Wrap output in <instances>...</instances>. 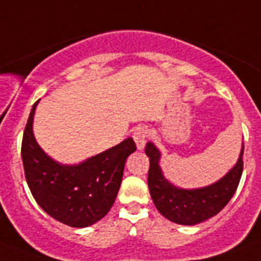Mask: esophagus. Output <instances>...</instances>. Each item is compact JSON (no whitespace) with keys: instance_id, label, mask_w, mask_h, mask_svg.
Returning a JSON list of instances; mask_svg holds the SVG:
<instances>
[{"instance_id":"obj_1","label":"esophagus","mask_w":261,"mask_h":261,"mask_svg":"<svg viewBox=\"0 0 261 261\" xmlns=\"http://www.w3.org/2000/svg\"><path fill=\"white\" fill-rule=\"evenodd\" d=\"M147 128L146 126H137V128L133 130V140H135L136 145H137L138 150H142L146 144V138H147Z\"/></svg>"}]
</instances>
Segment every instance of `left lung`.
Instances as JSON below:
<instances>
[{"mask_svg":"<svg viewBox=\"0 0 261 261\" xmlns=\"http://www.w3.org/2000/svg\"><path fill=\"white\" fill-rule=\"evenodd\" d=\"M243 149L238 162L223 177L211 186L186 190L168 181L159 166L161 151L153 142H147L145 153L149 156L147 184L155 208L165 218L179 225H196L204 222L225 208L238 188L243 171Z\"/></svg>","mask_w":261,"mask_h":261,"instance_id":"left-lung-1","label":"left lung"}]
</instances>
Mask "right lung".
I'll list each match as a JSON object with an SVG mask.
<instances>
[{
	"mask_svg": "<svg viewBox=\"0 0 261 261\" xmlns=\"http://www.w3.org/2000/svg\"><path fill=\"white\" fill-rule=\"evenodd\" d=\"M32 106L22 140L24 175L34 199L55 220L71 227L94 225L110 212L123 180L125 161L136 151L133 138L87 158L62 165L45 153L34 137Z\"/></svg>",
	"mask_w": 261,
	"mask_h": 261,
	"instance_id": "add662e5",
	"label": "right lung"
}]
</instances>
